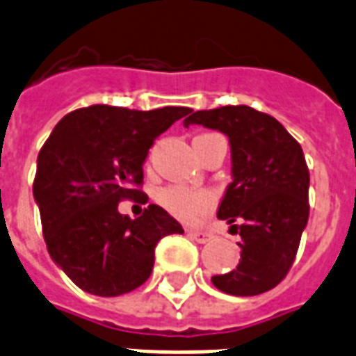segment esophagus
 Wrapping results in <instances>:
<instances>
[{
    "mask_svg": "<svg viewBox=\"0 0 356 356\" xmlns=\"http://www.w3.org/2000/svg\"><path fill=\"white\" fill-rule=\"evenodd\" d=\"M188 237L194 238L196 243H207V241H211L213 238V233L209 232H200V229H188Z\"/></svg>",
    "mask_w": 356,
    "mask_h": 356,
    "instance_id": "34e87169",
    "label": "esophagus"
}]
</instances>
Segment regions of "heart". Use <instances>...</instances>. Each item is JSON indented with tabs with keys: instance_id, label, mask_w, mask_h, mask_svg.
<instances>
[{
	"instance_id": "1",
	"label": "heart",
	"mask_w": 356,
	"mask_h": 356,
	"mask_svg": "<svg viewBox=\"0 0 356 356\" xmlns=\"http://www.w3.org/2000/svg\"><path fill=\"white\" fill-rule=\"evenodd\" d=\"M159 203L168 213L177 216L181 220H196L197 216L209 213L214 205L211 192L202 188H188L183 184H172L159 192Z\"/></svg>"
}]
</instances>
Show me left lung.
I'll list each match as a JSON object with an SVG mask.
<instances>
[{
	"instance_id": "1",
	"label": "left lung",
	"mask_w": 356,
	"mask_h": 356,
	"mask_svg": "<svg viewBox=\"0 0 356 356\" xmlns=\"http://www.w3.org/2000/svg\"><path fill=\"white\" fill-rule=\"evenodd\" d=\"M183 124L218 130L232 147V183L216 216L238 229L241 259L211 282L235 297L273 289L291 268L310 214L302 149L273 115L250 106L188 112Z\"/></svg>"
}]
</instances>
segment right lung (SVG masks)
I'll return each instance as SVG.
<instances>
[{
    "mask_svg": "<svg viewBox=\"0 0 356 356\" xmlns=\"http://www.w3.org/2000/svg\"><path fill=\"white\" fill-rule=\"evenodd\" d=\"M192 112L166 106L151 112L93 104L65 115L37 159L33 197L51 261L97 297H119L151 276L160 238L183 233L151 203L142 216L118 211L121 200L147 202L138 186L154 140Z\"/></svg>",
    "mask_w": 356,
    "mask_h": 356,
    "instance_id": "add662e5",
    "label": "right lung"
}]
</instances>
